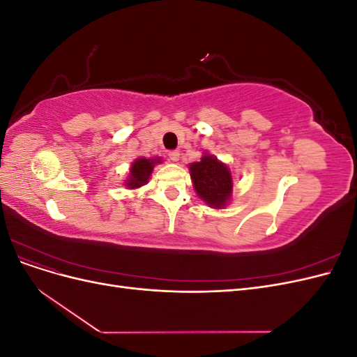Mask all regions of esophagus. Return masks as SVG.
Wrapping results in <instances>:
<instances>
[{"label":"esophagus","instance_id":"esophagus-1","mask_svg":"<svg viewBox=\"0 0 357 357\" xmlns=\"http://www.w3.org/2000/svg\"><path fill=\"white\" fill-rule=\"evenodd\" d=\"M168 159H169L171 162H177V160L180 159V153L177 152V150H174V152H169V153H168Z\"/></svg>","mask_w":357,"mask_h":357}]
</instances>
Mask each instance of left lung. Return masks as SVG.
Returning <instances> with one entry per match:
<instances>
[{
    "label": "left lung",
    "instance_id": "left-lung-1",
    "mask_svg": "<svg viewBox=\"0 0 357 357\" xmlns=\"http://www.w3.org/2000/svg\"><path fill=\"white\" fill-rule=\"evenodd\" d=\"M190 178L199 199L211 208H225L232 199V172L225 162L204 152L199 162L189 164Z\"/></svg>",
    "mask_w": 357,
    "mask_h": 357
}]
</instances>
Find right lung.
<instances>
[{"label":"right lung","mask_w":357,"mask_h":357,"mask_svg":"<svg viewBox=\"0 0 357 357\" xmlns=\"http://www.w3.org/2000/svg\"><path fill=\"white\" fill-rule=\"evenodd\" d=\"M158 164H162V158L159 156L137 158L131 164V167H129V172L123 181V186L129 190H137L139 188H143L149 183V178L152 176L153 168Z\"/></svg>","instance_id":"obj_1"}]
</instances>
